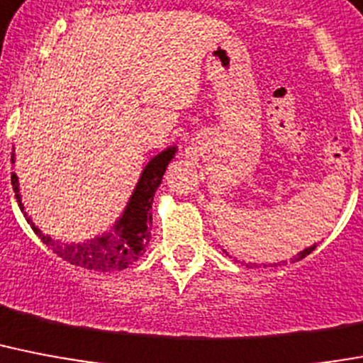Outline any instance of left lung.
<instances>
[{"label":"left lung","instance_id":"8db88e82","mask_svg":"<svg viewBox=\"0 0 363 363\" xmlns=\"http://www.w3.org/2000/svg\"><path fill=\"white\" fill-rule=\"evenodd\" d=\"M315 248H317V244H313V246H309V248H306L304 252H300L298 255H296V257H294V261H300V259H304L306 255H309V253L313 252ZM223 252H225V250H223ZM225 253H228V252H225ZM228 255H229V253H228ZM281 263H287V261H281ZM278 264H279V263H274V267H278ZM248 267H252V268L255 267V268H257V264H255V263H250ZM264 267H267V264H264Z\"/></svg>","mask_w":363,"mask_h":363}]
</instances>
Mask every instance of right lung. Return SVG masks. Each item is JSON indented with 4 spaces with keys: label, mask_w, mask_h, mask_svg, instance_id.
<instances>
[{
    "label": "right lung",
    "mask_w": 363,
    "mask_h": 363,
    "mask_svg": "<svg viewBox=\"0 0 363 363\" xmlns=\"http://www.w3.org/2000/svg\"><path fill=\"white\" fill-rule=\"evenodd\" d=\"M177 147H167L166 151L156 155L141 173L140 181L132 191L130 199L126 203L123 216L115 222L110 233H104L100 237L85 240V242H61L55 238L44 235L40 229L31 222V218L23 212L22 197H20L18 177L11 175L14 196L22 208L23 216L38 235L46 246L59 257H63L67 263L76 267L96 270V272H111V270H125L135 263L143 255L147 244L151 240V225H152V199H155L156 188L160 186L162 177L166 173L167 164L173 160ZM11 162L14 164V152Z\"/></svg>",
    "instance_id": "obj_1"
}]
</instances>
